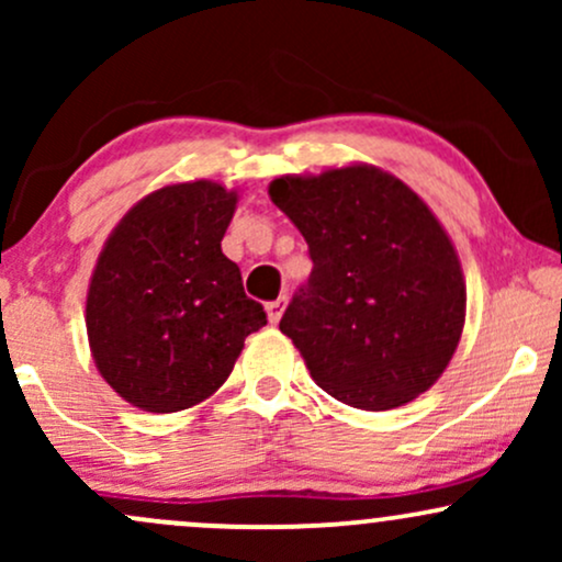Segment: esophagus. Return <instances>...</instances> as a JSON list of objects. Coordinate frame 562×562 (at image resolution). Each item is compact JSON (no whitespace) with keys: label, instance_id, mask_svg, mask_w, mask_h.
<instances>
[{"label":"esophagus","instance_id":"esophagus-1","mask_svg":"<svg viewBox=\"0 0 562 562\" xmlns=\"http://www.w3.org/2000/svg\"><path fill=\"white\" fill-rule=\"evenodd\" d=\"M285 299H277V301H269L267 303V317H269V322H272V325H277V322H280V317H282V312H285Z\"/></svg>","mask_w":562,"mask_h":562}]
</instances>
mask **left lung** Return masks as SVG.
I'll use <instances>...</instances> for the list:
<instances>
[{"instance_id":"left-lung-1","label":"left lung","mask_w":562,"mask_h":562,"mask_svg":"<svg viewBox=\"0 0 562 562\" xmlns=\"http://www.w3.org/2000/svg\"><path fill=\"white\" fill-rule=\"evenodd\" d=\"M269 198L314 261L280 319L314 383L367 412L428 391L460 344L468 293L460 256L425 200L367 164L285 173Z\"/></svg>"}]
</instances>
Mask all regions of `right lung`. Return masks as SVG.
Listing matches in <instances>:
<instances>
[{"instance_id":"obj_1","label":"right lung","mask_w":562,"mask_h":562,"mask_svg":"<svg viewBox=\"0 0 562 562\" xmlns=\"http://www.w3.org/2000/svg\"><path fill=\"white\" fill-rule=\"evenodd\" d=\"M237 192L166 184L115 224L87 293V335L105 383L145 412L190 409L224 385L245 338L267 325L222 237Z\"/></svg>"}]
</instances>
